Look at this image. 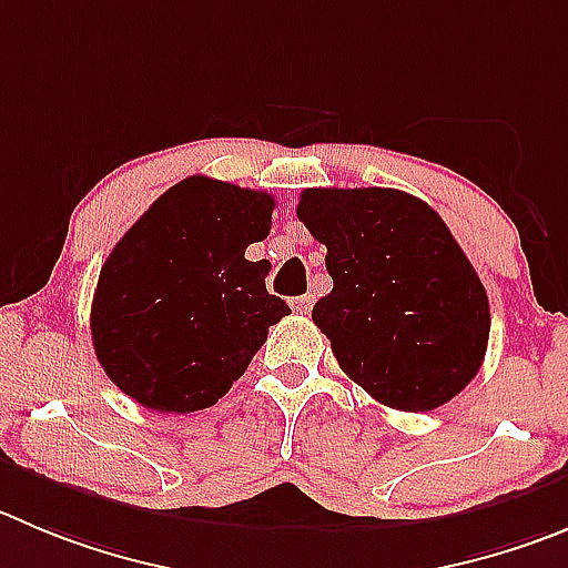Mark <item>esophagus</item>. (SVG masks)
<instances>
[{"mask_svg":"<svg viewBox=\"0 0 568 568\" xmlns=\"http://www.w3.org/2000/svg\"><path fill=\"white\" fill-rule=\"evenodd\" d=\"M311 305H314V296H311V294L296 296V300H291V308H294L296 314H308Z\"/></svg>","mask_w":568,"mask_h":568,"instance_id":"obj_1","label":"esophagus"}]
</instances>
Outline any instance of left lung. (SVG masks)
Listing matches in <instances>:
<instances>
[{"label": "left lung", "instance_id": "obj_1", "mask_svg": "<svg viewBox=\"0 0 568 568\" xmlns=\"http://www.w3.org/2000/svg\"><path fill=\"white\" fill-rule=\"evenodd\" d=\"M296 215L327 246L333 291L311 316L338 367L400 412L459 395L485 358L490 305L437 212L389 187H314Z\"/></svg>", "mask_w": 568, "mask_h": 568}]
</instances>
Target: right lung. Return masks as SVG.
I'll list each match as a JSON object with an SVG mask.
<instances>
[{"instance_id":"1","label":"right lung","mask_w":568,"mask_h":568,"mask_svg":"<svg viewBox=\"0 0 568 568\" xmlns=\"http://www.w3.org/2000/svg\"><path fill=\"white\" fill-rule=\"evenodd\" d=\"M274 199L190 176L159 195L100 268L92 344L100 367L136 404L199 412L219 404L291 314L266 291L248 243L272 230Z\"/></svg>"}]
</instances>
